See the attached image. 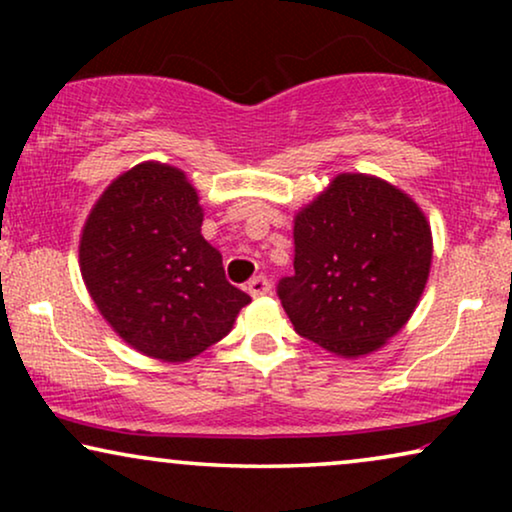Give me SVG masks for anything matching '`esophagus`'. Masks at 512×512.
Listing matches in <instances>:
<instances>
[{"instance_id": "esophagus-1", "label": "esophagus", "mask_w": 512, "mask_h": 512, "mask_svg": "<svg viewBox=\"0 0 512 512\" xmlns=\"http://www.w3.org/2000/svg\"><path fill=\"white\" fill-rule=\"evenodd\" d=\"M270 279L265 277V275H256L254 279H249V284H247V291H249V296H265V293L270 291Z\"/></svg>"}]
</instances>
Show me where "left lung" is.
<instances>
[{
    "mask_svg": "<svg viewBox=\"0 0 512 512\" xmlns=\"http://www.w3.org/2000/svg\"><path fill=\"white\" fill-rule=\"evenodd\" d=\"M293 275L277 296L305 340L338 356L380 349L415 312L431 268V228L387 181L340 174L296 216Z\"/></svg>",
    "mask_w": 512,
    "mask_h": 512,
    "instance_id": "left-lung-1",
    "label": "left lung"
}]
</instances>
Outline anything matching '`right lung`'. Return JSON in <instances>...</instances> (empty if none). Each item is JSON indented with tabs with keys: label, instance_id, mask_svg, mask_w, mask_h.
<instances>
[{
	"label": "right lung",
	"instance_id": "1",
	"mask_svg": "<svg viewBox=\"0 0 512 512\" xmlns=\"http://www.w3.org/2000/svg\"><path fill=\"white\" fill-rule=\"evenodd\" d=\"M200 226L202 207L186 174L142 163L102 193L83 228L81 275L97 310L153 359H193L228 335L251 303L226 279Z\"/></svg>",
	"mask_w": 512,
	"mask_h": 512
}]
</instances>
